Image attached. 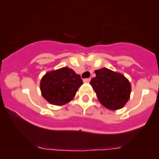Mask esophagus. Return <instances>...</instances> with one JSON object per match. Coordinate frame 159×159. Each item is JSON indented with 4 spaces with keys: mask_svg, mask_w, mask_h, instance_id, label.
<instances>
[{
    "mask_svg": "<svg viewBox=\"0 0 159 159\" xmlns=\"http://www.w3.org/2000/svg\"><path fill=\"white\" fill-rule=\"evenodd\" d=\"M84 82H85V83H89V81H90V78H85V79L83 80Z\"/></svg>",
    "mask_w": 159,
    "mask_h": 159,
    "instance_id": "34e87169",
    "label": "esophagus"
}]
</instances>
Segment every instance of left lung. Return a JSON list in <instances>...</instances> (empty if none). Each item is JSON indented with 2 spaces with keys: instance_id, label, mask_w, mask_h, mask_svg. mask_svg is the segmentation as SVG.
I'll use <instances>...</instances> for the list:
<instances>
[{
  "instance_id": "left-lung-1",
  "label": "left lung",
  "mask_w": 159,
  "mask_h": 159,
  "mask_svg": "<svg viewBox=\"0 0 159 159\" xmlns=\"http://www.w3.org/2000/svg\"><path fill=\"white\" fill-rule=\"evenodd\" d=\"M96 77L90 85L106 108L116 110L122 108L129 98L131 85L122 74L103 68L95 70Z\"/></svg>"
}]
</instances>
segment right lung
<instances>
[{"instance_id":"add662e5","label":"right lung","mask_w":159,"mask_h":159,"mask_svg":"<svg viewBox=\"0 0 159 159\" xmlns=\"http://www.w3.org/2000/svg\"><path fill=\"white\" fill-rule=\"evenodd\" d=\"M83 84L81 76L72 69L63 67L48 72L41 78L40 88L44 98L49 103L62 106L74 98Z\"/></svg>"}]
</instances>
